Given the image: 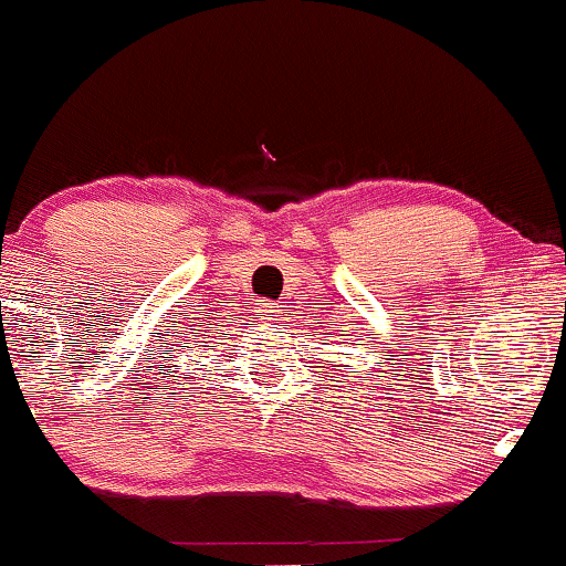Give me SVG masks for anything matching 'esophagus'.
Here are the masks:
<instances>
[{"label": "esophagus", "mask_w": 566, "mask_h": 566, "mask_svg": "<svg viewBox=\"0 0 566 566\" xmlns=\"http://www.w3.org/2000/svg\"><path fill=\"white\" fill-rule=\"evenodd\" d=\"M260 312H263L265 319H273V316H276V312H279V306H276V303H263V308H260Z\"/></svg>", "instance_id": "obj_1"}]
</instances>
